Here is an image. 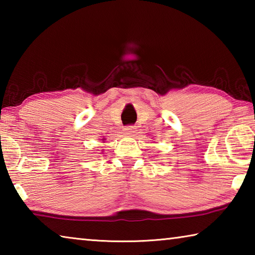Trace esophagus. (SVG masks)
Instances as JSON below:
<instances>
[{
  "label": "esophagus",
  "instance_id": "34e87169",
  "mask_svg": "<svg viewBox=\"0 0 255 255\" xmlns=\"http://www.w3.org/2000/svg\"><path fill=\"white\" fill-rule=\"evenodd\" d=\"M137 131V128L135 126H129L125 128V133L128 136H133Z\"/></svg>",
  "mask_w": 255,
  "mask_h": 255
}]
</instances>
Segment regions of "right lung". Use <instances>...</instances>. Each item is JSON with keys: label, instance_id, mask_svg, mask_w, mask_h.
<instances>
[{"label": "right lung", "instance_id": "add662e5", "mask_svg": "<svg viewBox=\"0 0 255 255\" xmlns=\"http://www.w3.org/2000/svg\"><path fill=\"white\" fill-rule=\"evenodd\" d=\"M101 140H105V138H102V139ZM102 143H105V141H102Z\"/></svg>", "mask_w": 255, "mask_h": 255}]
</instances>
